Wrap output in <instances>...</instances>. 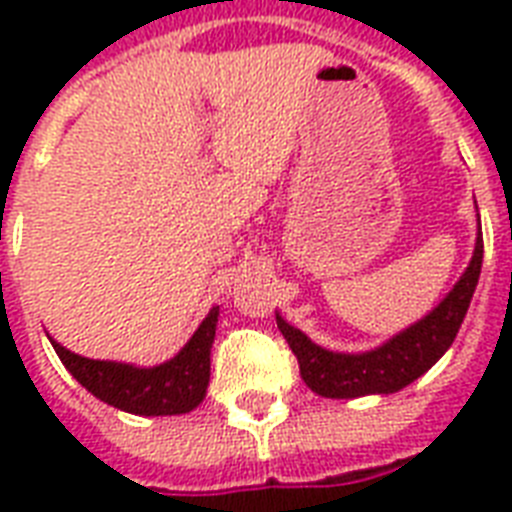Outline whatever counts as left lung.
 I'll list each match as a JSON object with an SVG mask.
<instances>
[{
	"mask_svg": "<svg viewBox=\"0 0 512 512\" xmlns=\"http://www.w3.org/2000/svg\"><path fill=\"white\" fill-rule=\"evenodd\" d=\"M481 263H484V236H481V220H478L473 257L457 284L446 292L444 300L385 342L369 350H358V353L321 348L319 342H313L305 332L292 327L276 311V324L300 361L305 385L324 398L388 396L412 385L452 348L462 319L470 308L473 292H476Z\"/></svg>",
	"mask_w": 512,
	"mask_h": 512,
	"instance_id": "1",
	"label": "left lung"
}]
</instances>
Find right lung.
I'll list each match as a JSON object with an SVG mask.
<instances>
[{
  "mask_svg": "<svg viewBox=\"0 0 512 512\" xmlns=\"http://www.w3.org/2000/svg\"><path fill=\"white\" fill-rule=\"evenodd\" d=\"M217 316H220V305L209 308L199 329L175 356L156 366L79 356L74 350L63 348L50 335L47 337L63 366L74 374V380L103 404L140 417H167V414L191 412L207 396L209 353L215 342Z\"/></svg>",
  "mask_w": 512,
  "mask_h": 512,
  "instance_id": "right-lung-1",
  "label": "right lung"
}]
</instances>
